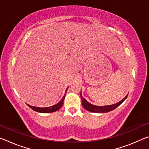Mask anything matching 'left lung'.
<instances>
[{"label": "left lung", "instance_id": "left-lung-1", "mask_svg": "<svg viewBox=\"0 0 149 149\" xmlns=\"http://www.w3.org/2000/svg\"><path fill=\"white\" fill-rule=\"evenodd\" d=\"M81 103L82 106L84 107L85 110H87L89 112H97V113H104V112H108L110 111H112L114 110L115 108H116L118 107L122 104V103L126 99V98L127 97V95L123 99V100H121L119 102L116 103L114 104L109 105V106H104V107H99V106H95L90 104L89 102H88L86 100H85L81 95Z\"/></svg>", "mask_w": 149, "mask_h": 149}]
</instances>
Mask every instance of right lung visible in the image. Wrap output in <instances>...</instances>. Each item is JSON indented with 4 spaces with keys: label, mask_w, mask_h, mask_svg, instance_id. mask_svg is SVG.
I'll use <instances>...</instances> for the list:
<instances>
[{
    "label": "right lung",
    "mask_w": 149,
    "mask_h": 149,
    "mask_svg": "<svg viewBox=\"0 0 149 149\" xmlns=\"http://www.w3.org/2000/svg\"><path fill=\"white\" fill-rule=\"evenodd\" d=\"M67 90V89H66ZM66 93V91H65ZM65 95L63 97L62 99H61V100L58 102L56 104L52 106V107H46V108H39V107H33V106L31 105H28V107H30L31 108L32 110H33L35 111H36V112H41V113H50V112H56V111L58 110L60 108L62 107L63 104H64V98H65Z\"/></svg>",
    "instance_id": "1"
}]
</instances>
